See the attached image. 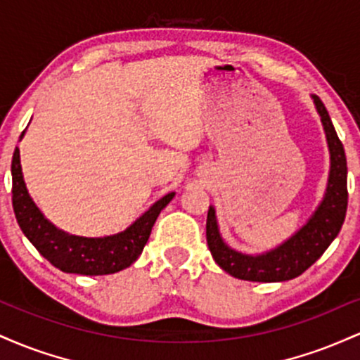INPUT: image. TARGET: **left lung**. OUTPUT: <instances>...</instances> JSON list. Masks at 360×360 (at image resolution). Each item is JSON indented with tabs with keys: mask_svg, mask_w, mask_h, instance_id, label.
I'll list each match as a JSON object with an SVG mask.
<instances>
[{
	"mask_svg": "<svg viewBox=\"0 0 360 360\" xmlns=\"http://www.w3.org/2000/svg\"><path fill=\"white\" fill-rule=\"evenodd\" d=\"M311 98L323 123L330 150V174L323 200L298 232L276 249L257 255L242 254L226 245L218 230L214 208L210 206L206 218V242L214 262L233 278L257 283H279L298 278L321 257L344 225L349 201L345 150L325 105L315 94Z\"/></svg>",
	"mask_w": 360,
	"mask_h": 360,
	"instance_id": "1",
	"label": "left lung"
}]
</instances>
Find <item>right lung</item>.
Segmentation results:
<instances>
[{
    "instance_id": "obj_1",
    "label": "right lung",
    "mask_w": 360,
    "mask_h": 360,
    "mask_svg": "<svg viewBox=\"0 0 360 360\" xmlns=\"http://www.w3.org/2000/svg\"><path fill=\"white\" fill-rule=\"evenodd\" d=\"M11 177H13L11 200H13L15 217L25 237L53 267L62 272L82 276L113 274L131 266L142 254L159 213L166 208L176 194L169 193L155 201L142 217L137 218L123 232L110 235V237L89 238L59 230L37 208L25 186L18 147L15 148L13 160H11Z\"/></svg>"
}]
</instances>
